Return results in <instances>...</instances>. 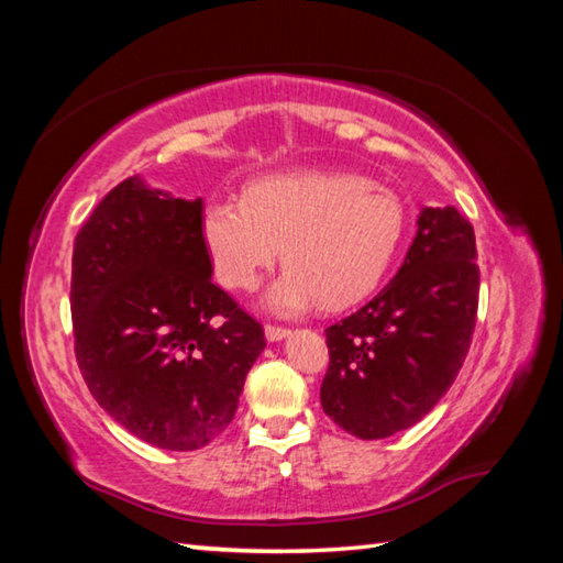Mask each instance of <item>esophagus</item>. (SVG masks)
<instances>
[{
    "instance_id": "1",
    "label": "esophagus",
    "mask_w": 563,
    "mask_h": 563,
    "mask_svg": "<svg viewBox=\"0 0 563 563\" xmlns=\"http://www.w3.org/2000/svg\"><path fill=\"white\" fill-rule=\"evenodd\" d=\"M290 329L285 327H275V324H266V339L268 341H283L285 336H288Z\"/></svg>"
}]
</instances>
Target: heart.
Returning a JSON list of instances; mask_svg holds the SVG:
<instances>
[{
  "mask_svg": "<svg viewBox=\"0 0 563 563\" xmlns=\"http://www.w3.org/2000/svg\"><path fill=\"white\" fill-rule=\"evenodd\" d=\"M202 242L227 288L249 290L280 256L285 268L266 292L278 314L349 307L385 278L406 232L401 198L355 174L266 176L244 198H212Z\"/></svg>",
  "mask_w": 563,
  "mask_h": 563,
  "instance_id": "1",
  "label": "heart"
}]
</instances>
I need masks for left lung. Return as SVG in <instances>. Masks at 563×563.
I'll return each mask as SVG.
<instances>
[{"label":"left lung","mask_w":563,"mask_h":563,"mask_svg":"<svg viewBox=\"0 0 563 563\" xmlns=\"http://www.w3.org/2000/svg\"><path fill=\"white\" fill-rule=\"evenodd\" d=\"M470 220L423 208L399 273L327 329L321 409L345 433L389 438L433 409L470 353L479 266Z\"/></svg>","instance_id":"obj_1"}]
</instances>
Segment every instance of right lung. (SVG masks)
I'll use <instances>...</instances> for the list:
<instances>
[{
    "label": "right lung",
    "instance_id": "1",
    "mask_svg": "<svg viewBox=\"0 0 563 563\" xmlns=\"http://www.w3.org/2000/svg\"><path fill=\"white\" fill-rule=\"evenodd\" d=\"M202 200L125 178L71 251L75 353L93 399L154 448H206L232 423L266 336L212 283Z\"/></svg>",
    "mask_w": 563,
    "mask_h": 563
}]
</instances>
